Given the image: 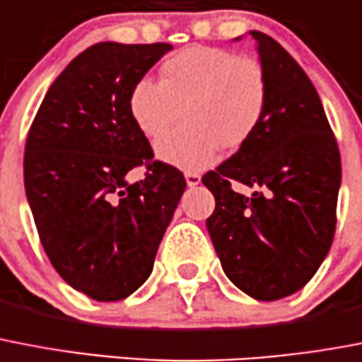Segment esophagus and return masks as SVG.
I'll list each match as a JSON object with an SVG mask.
<instances>
[{"label": "esophagus", "mask_w": 362, "mask_h": 362, "mask_svg": "<svg viewBox=\"0 0 362 362\" xmlns=\"http://www.w3.org/2000/svg\"><path fill=\"white\" fill-rule=\"evenodd\" d=\"M185 179H187V185H189V187H196V185H199V181H202L199 173L196 172H187L185 173Z\"/></svg>", "instance_id": "obj_1"}]
</instances>
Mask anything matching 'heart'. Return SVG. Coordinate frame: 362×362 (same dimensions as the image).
I'll list each match as a JSON object with an SVG mask.
<instances>
[{
  "label": "heart",
  "mask_w": 362,
  "mask_h": 362,
  "mask_svg": "<svg viewBox=\"0 0 362 362\" xmlns=\"http://www.w3.org/2000/svg\"><path fill=\"white\" fill-rule=\"evenodd\" d=\"M269 104V80L262 63L213 46H189L160 66V82L141 78L129 95L136 129L157 141L184 110L187 125L157 144L160 160L183 170H202L218 146L239 149L262 125Z\"/></svg>",
  "instance_id": "obj_1"
}]
</instances>
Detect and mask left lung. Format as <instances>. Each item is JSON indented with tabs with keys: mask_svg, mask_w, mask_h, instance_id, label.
Returning a JSON list of instances; mask_svg holds the SVG:
<instances>
[{
	"mask_svg": "<svg viewBox=\"0 0 362 362\" xmlns=\"http://www.w3.org/2000/svg\"><path fill=\"white\" fill-rule=\"evenodd\" d=\"M248 35L269 80L267 112L256 134L202 183L215 196L207 231L226 276L254 299L276 300L299 291L327 256L342 166L310 78L269 35ZM231 182L259 190L239 195Z\"/></svg>",
	"mask_w": 362,
	"mask_h": 362,
	"instance_id": "8db88e82",
	"label": "left lung"
}]
</instances>
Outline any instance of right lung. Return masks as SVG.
<instances>
[{
	"label": "right lung",
	"instance_id": "1",
	"mask_svg": "<svg viewBox=\"0 0 362 362\" xmlns=\"http://www.w3.org/2000/svg\"><path fill=\"white\" fill-rule=\"evenodd\" d=\"M172 45L97 42L54 80L28 134L24 185L40 243L66 284L121 300L153 271L183 196L177 168L153 160L129 95ZM148 168L141 182L126 173Z\"/></svg>",
	"mask_w": 362,
	"mask_h": 362
}]
</instances>
